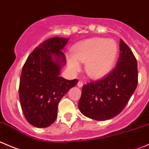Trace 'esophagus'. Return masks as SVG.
<instances>
[{"instance_id": "obj_1", "label": "esophagus", "mask_w": 149, "mask_h": 149, "mask_svg": "<svg viewBox=\"0 0 149 149\" xmlns=\"http://www.w3.org/2000/svg\"><path fill=\"white\" fill-rule=\"evenodd\" d=\"M83 84H84V83L82 81H79V82H78V84H77V86H78V87H82Z\"/></svg>"}]
</instances>
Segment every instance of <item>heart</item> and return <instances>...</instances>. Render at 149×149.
<instances>
[{"mask_svg": "<svg viewBox=\"0 0 149 149\" xmlns=\"http://www.w3.org/2000/svg\"><path fill=\"white\" fill-rule=\"evenodd\" d=\"M117 54V44L113 40L91 38L72 47V57H68V65L72 71L77 72L80 69L78 61L85 63L86 73L90 77L99 78L112 69Z\"/></svg>", "mask_w": 149, "mask_h": 149, "instance_id": "b5f03b06", "label": "heart"}]
</instances>
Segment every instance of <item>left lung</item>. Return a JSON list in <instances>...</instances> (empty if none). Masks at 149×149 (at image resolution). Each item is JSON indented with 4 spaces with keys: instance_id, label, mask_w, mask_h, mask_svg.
Returning <instances> with one entry per match:
<instances>
[{
    "instance_id": "left-lung-1",
    "label": "left lung",
    "mask_w": 149,
    "mask_h": 149,
    "mask_svg": "<svg viewBox=\"0 0 149 149\" xmlns=\"http://www.w3.org/2000/svg\"><path fill=\"white\" fill-rule=\"evenodd\" d=\"M120 54L116 68L82 87L79 111L92 119L105 121L125 108L138 85V63L129 47L120 38Z\"/></svg>"
}]
</instances>
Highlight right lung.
Listing matches in <instances>:
<instances>
[{"mask_svg":"<svg viewBox=\"0 0 149 149\" xmlns=\"http://www.w3.org/2000/svg\"><path fill=\"white\" fill-rule=\"evenodd\" d=\"M68 41L59 37L46 40L30 53L22 67L20 105L27 122L36 127H47L56 120L59 102L79 81L60 76L66 63L62 50Z\"/></svg>","mask_w":149,"mask_h":149,"instance_id":"add662e5","label":"right lung"}]
</instances>
